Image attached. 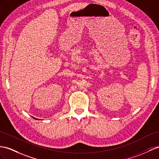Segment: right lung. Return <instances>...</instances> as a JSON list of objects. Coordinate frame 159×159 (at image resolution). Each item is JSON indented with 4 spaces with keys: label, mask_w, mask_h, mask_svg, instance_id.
Here are the masks:
<instances>
[{
    "label": "right lung",
    "mask_w": 159,
    "mask_h": 159,
    "mask_svg": "<svg viewBox=\"0 0 159 159\" xmlns=\"http://www.w3.org/2000/svg\"><path fill=\"white\" fill-rule=\"evenodd\" d=\"M34 118H35V117H34ZM35 119H36V118H35ZM36 120H38V119H36Z\"/></svg>",
    "instance_id": "right-lung-1"
}]
</instances>
